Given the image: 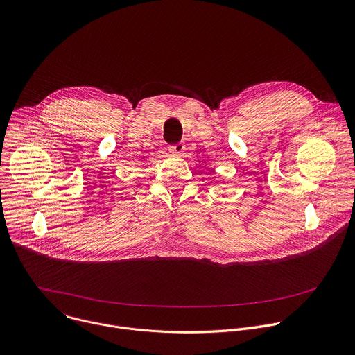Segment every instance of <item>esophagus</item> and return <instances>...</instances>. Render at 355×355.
<instances>
[{"label": "esophagus", "mask_w": 355, "mask_h": 355, "mask_svg": "<svg viewBox=\"0 0 355 355\" xmlns=\"http://www.w3.org/2000/svg\"><path fill=\"white\" fill-rule=\"evenodd\" d=\"M168 150L175 153V155H181L184 150H185V145L184 144H175V145H171L168 146Z\"/></svg>", "instance_id": "34e87169"}]
</instances>
